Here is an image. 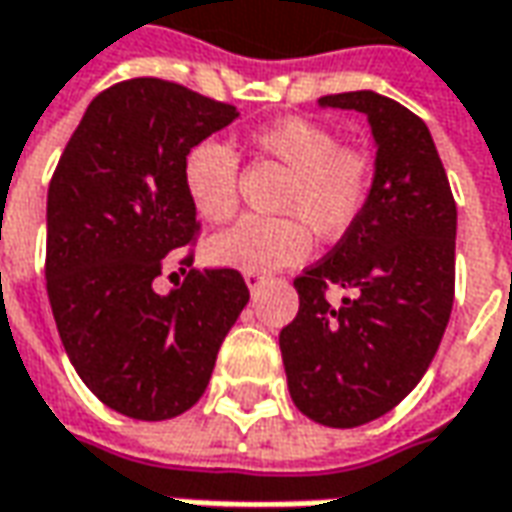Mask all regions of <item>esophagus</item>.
Listing matches in <instances>:
<instances>
[{
	"mask_svg": "<svg viewBox=\"0 0 512 512\" xmlns=\"http://www.w3.org/2000/svg\"><path fill=\"white\" fill-rule=\"evenodd\" d=\"M264 281H267V276H264V273H253V270H248V273H245V284H248L250 293H256Z\"/></svg>",
	"mask_w": 512,
	"mask_h": 512,
	"instance_id": "1",
	"label": "esophagus"
}]
</instances>
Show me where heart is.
<instances>
[{"label": "heart", "mask_w": 512, "mask_h": 512, "mask_svg": "<svg viewBox=\"0 0 512 512\" xmlns=\"http://www.w3.org/2000/svg\"><path fill=\"white\" fill-rule=\"evenodd\" d=\"M253 152L290 171L276 219H242L208 239V262L267 273L310 253V228L321 239L352 231L375 183V160L363 146L338 143V132L310 118H284L250 132ZM239 157L219 140L194 143L183 160V188L200 219L222 225L236 214Z\"/></svg>", "instance_id": "b5f03b06"}]
</instances>
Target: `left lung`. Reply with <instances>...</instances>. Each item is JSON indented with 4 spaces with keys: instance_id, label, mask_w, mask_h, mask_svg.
Segmentation results:
<instances>
[{
    "instance_id": "8db88e82",
    "label": "left lung",
    "mask_w": 512,
    "mask_h": 512,
    "mask_svg": "<svg viewBox=\"0 0 512 512\" xmlns=\"http://www.w3.org/2000/svg\"><path fill=\"white\" fill-rule=\"evenodd\" d=\"M318 104L369 118L375 183L352 231L293 281L298 315L279 346L298 411L355 428L392 411L440 349L454 307L456 202L431 132L411 109L372 89ZM329 283L356 296L332 308Z\"/></svg>"
}]
</instances>
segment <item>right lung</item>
Here are the masks:
<instances>
[{"instance_id": "1", "label": "right lung", "mask_w": 512, "mask_h": 512, "mask_svg": "<svg viewBox=\"0 0 512 512\" xmlns=\"http://www.w3.org/2000/svg\"><path fill=\"white\" fill-rule=\"evenodd\" d=\"M236 118L174 81H120L87 106L50 180L44 276L61 344L89 392L132 420L194 406L248 304L231 267L188 270L168 296L152 287L168 253L200 233L185 152Z\"/></svg>"}]
</instances>
